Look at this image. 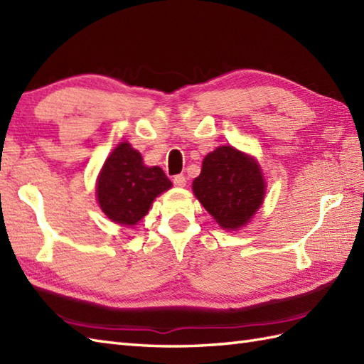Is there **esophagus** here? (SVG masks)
Returning a JSON list of instances; mask_svg holds the SVG:
<instances>
[{"label":"esophagus","instance_id":"obj_1","mask_svg":"<svg viewBox=\"0 0 364 364\" xmlns=\"http://www.w3.org/2000/svg\"><path fill=\"white\" fill-rule=\"evenodd\" d=\"M172 181H173L175 186H178V188H184V186H186V176L181 175V173L180 175H175Z\"/></svg>","mask_w":364,"mask_h":364}]
</instances>
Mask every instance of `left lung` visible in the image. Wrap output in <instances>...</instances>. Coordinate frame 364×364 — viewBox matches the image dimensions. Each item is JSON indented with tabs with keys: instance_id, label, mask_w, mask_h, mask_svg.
<instances>
[{
	"instance_id": "left-lung-1",
	"label": "left lung",
	"mask_w": 364,
	"mask_h": 364,
	"mask_svg": "<svg viewBox=\"0 0 364 364\" xmlns=\"http://www.w3.org/2000/svg\"><path fill=\"white\" fill-rule=\"evenodd\" d=\"M193 193L225 230H237L262 205L265 183L259 164L231 146L217 147L203 159Z\"/></svg>"
}]
</instances>
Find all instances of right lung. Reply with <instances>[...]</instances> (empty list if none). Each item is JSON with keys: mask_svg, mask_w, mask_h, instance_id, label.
<instances>
[{"mask_svg": "<svg viewBox=\"0 0 364 364\" xmlns=\"http://www.w3.org/2000/svg\"><path fill=\"white\" fill-rule=\"evenodd\" d=\"M171 186L161 167L144 166L139 151L122 142L107 158L96 193L108 218L132 226L149 213L155 197Z\"/></svg>", "mask_w": 364, "mask_h": 364, "instance_id": "1", "label": "right lung"}]
</instances>
